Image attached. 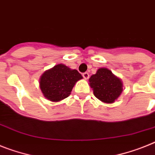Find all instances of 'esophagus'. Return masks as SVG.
<instances>
[{
  "label": "esophagus",
  "instance_id": "obj_1",
  "mask_svg": "<svg viewBox=\"0 0 155 155\" xmlns=\"http://www.w3.org/2000/svg\"><path fill=\"white\" fill-rule=\"evenodd\" d=\"M83 76L85 80H87L89 78V74H88V72H84V73H83Z\"/></svg>",
  "mask_w": 155,
  "mask_h": 155
}]
</instances>
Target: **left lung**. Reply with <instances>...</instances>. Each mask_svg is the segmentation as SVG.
I'll list each match as a JSON object with an SVG mask.
<instances>
[{"label": "left lung", "mask_w": 155, "mask_h": 155, "mask_svg": "<svg viewBox=\"0 0 155 155\" xmlns=\"http://www.w3.org/2000/svg\"><path fill=\"white\" fill-rule=\"evenodd\" d=\"M90 86L97 98L106 103H114L123 91L120 79L106 68H101L89 79Z\"/></svg>", "instance_id": "obj_1"}]
</instances>
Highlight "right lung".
<instances>
[{
  "instance_id": "add662e5",
  "label": "right lung",
  "mask_w": 155,
  "mask_h": 155,
  "mask_svg": "<svg viewBox=\"0 0 155 155\" xmlns=\"http://www.w3.org/2000/svg\"><path fill=\"white\" fill-rule=\"evenodd\" d=\"M81 74L63 64H57L44 72L40 77V88L45 97L51 102H60L68 97Z\"/></svg>"
}]
</instances>
